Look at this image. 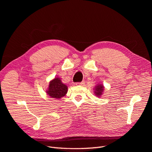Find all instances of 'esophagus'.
<instances>
[{"label": "esophagus", "instance_id": "34e87169", "mask_svg": "<svg viewBox=\"0 0 152 152\" xmlns=\"http://www.w3.org/2000/svg\"><path fill=\"white\" fill-rule=\"evenodd\" d=\"M84 84V81H81V82H77L76 83V85H83Z\"/></svg>", "mask_w": 152, "mask_h": 152}]
</instances>
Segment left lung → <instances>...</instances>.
Wrapping results in <instances>:
<instances>
[{"mask_svg": "<svg viewBox=\"0 0 152 152\" xmlns=\"http://www.w3.org/2000/svg\"><path fill=\"white\" fill-rule=\"evenodd\" d=\"M103 91H104V86H103L102 85H97V86H96L94 93L96 94V96L99 97L100 96L102 95Z\"/></svg>", "mask_w": 152, "mask_h": 152, "instance_id": "left-lung-1", "label": "left lung"}]
</instances>
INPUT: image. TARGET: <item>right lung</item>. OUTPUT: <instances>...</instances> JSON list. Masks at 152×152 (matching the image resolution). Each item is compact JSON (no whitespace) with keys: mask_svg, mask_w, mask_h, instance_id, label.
<instances>
[{"mask_svg":"<svg viewBox=\"0 0 152 152\" xmlns=\"http://www.w3.org/2000/svg\"><path fill=\"white\" fill-rule=\"evenodd\" d=\"M68 91V87L62 83L60 79L55 78L50 81L47 93L52 98L59 99L65 96Z\"/></svg>","mask_w":152,"mask_h":152,"instance_id":"obj_1","label":"right lung"}]
</instances>
